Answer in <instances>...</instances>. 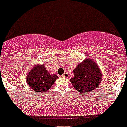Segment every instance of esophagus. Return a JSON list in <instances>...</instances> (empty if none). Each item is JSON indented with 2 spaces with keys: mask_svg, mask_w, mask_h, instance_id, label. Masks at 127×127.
Here are the masks:
<instances>
[{
  "mask_svg": "<svg viewBox=\"0 0 127 127\" xmlns=\"http://www.w3.org/2000/svg\"><path fill=\"white\" fill-rule=\"evenodd\" d=\"M63 77H65V78H68V77H69V74H68V72H65L63 74Z\"/></svg>",
  "mask_w": 127,
  "mask_h": 127,
  "instance_id": "1",
  "label": "esophagus"
}]
</instances>
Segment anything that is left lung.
Instances as JSON below:
<instances>
[{
	"instance_id": "8db88e82",
	"label": "left lung",
	"mask_w": 127,
	"mask_h": 127,
	"mask_svg": "<svg viewBox=\"0 0 127 127\" xmlns=\"http://www.w3.org/2000/svg\"><path fill=\"white\" fill-rule=\"evenodd\" d=\"M74 77L70 83L77 91L81 93L93 91L98 87L102 74L93 60L87 59L80 63L74 70Z\"/></svg>"
}]
</instances>
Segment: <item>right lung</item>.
I'll return each instance as SVG.
<instances>
[{
	"mask_svg": "<svg viewBox=\"0 0 127 127\" xmlns=\"http://www.w3.org/2000/svg\"><path fill=\"white\" fill-rule=\"evenodd\" d=\"M58 76L50 74L44 64L36 66L30 71L27 77V84L36 92H46L52 87Z\"/></svg>",
	"mask_w": 127,
	"mask_h": 127,
	"instance_id": "obj_1",
	"label": "right lung"
}]
</instances>
